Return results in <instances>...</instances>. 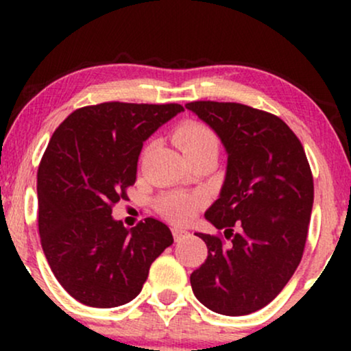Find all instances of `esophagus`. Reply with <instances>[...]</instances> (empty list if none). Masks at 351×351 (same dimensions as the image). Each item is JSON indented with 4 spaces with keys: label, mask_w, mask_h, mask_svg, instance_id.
Masks as SVG:
<instances>
[{
    "label": "esophagus",
    "mask_w": 351,
    "mask_h": 351,
    "mask_svg": "<svg viewBox=\"0 0 351 351\" xmlns=\"http://www.w3.org/2000/svg\"><path fill=\"white\" fill-rule=\"evenodd\" d=\"M186 236H189L188 231H184V229H181V228H173V237H175L176 243L181 239H184Z\"/></svg>",
    "instance_id": "esophagus-1"
}]
</instances>
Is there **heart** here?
Instances as JSON below:
<instances>
[{
  "label": "heart",
  "instance_id": "heart-1",
  "mask_svg": "<svg viewBox=\"0 0 351 351\" xmlns=\"http://www.w3.org/2000/svg\"><path fill=\"white\" fill-rule=\"evenodd\" d=\"M175 140L184 153V156L196 155L203 152H216L217 138L213 130L199 122H186L180 125L175 132ZM199 208V199L195 196L173 193L160 199L158 209L165 217L173 223H188L196 215Z\"/></svg>",
  "mask_w": 351,
  "mask_h": 351
}]
</instances>
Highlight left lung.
Listing matches in <instances>:
<instances>
[{
    "label": "left lung",
    "instance_id": "1",
    "mask_svg": "<svg viewBox=\"0 0 351 351\" xmlns=\"http://www.w3.org/2000/svg\"><path fill=\"white\" fill-rule=\"evenodd\" d=\"M211 128L228 155L219 196L204 213L226 239L195 232L208 257L191 274L193 293L221 315L256 312L299 267L313 206L304 147L279 117L232 102L184 106Z\"/></svg>",
    "mask_w": 351,
    "mask_h": 351
}]
</instances>
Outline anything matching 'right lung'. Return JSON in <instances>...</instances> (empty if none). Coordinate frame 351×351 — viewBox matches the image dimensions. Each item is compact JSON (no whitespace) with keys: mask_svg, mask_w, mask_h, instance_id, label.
<instances>
[{"mask_svg":"<svg viewBox=\"0 0 351 351\" xmlns=\"http://www.w3.org/2000/svg\"><path fill=\"white\" fill-rule=\"evenodd\" d=\"M184 108L106 102L79 108L51 136L38 170L39 236L59 284L88 307L134 300L173 244L155 217L127 229L112 206L135 183L143 142Z\"/></svg>","mask_w":351,"mask_h":351,"instance_id":"right-lung-1","label":"right lung"}]
</instances>
